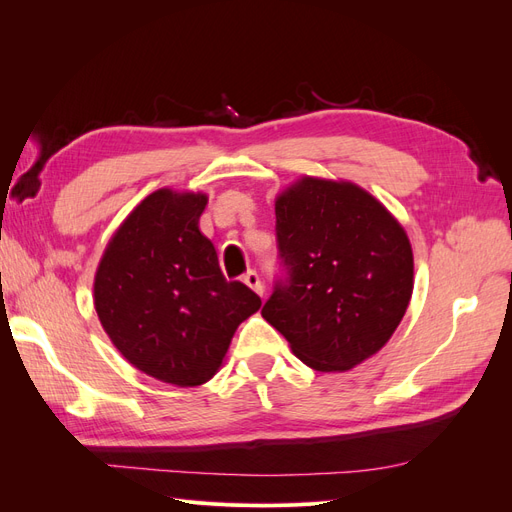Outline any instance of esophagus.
<instances>
[{
    "instance_id": "34e87169",
    "label": "esophagus",
    "mask_w": 512,
    "mask_h": 512,
    "mask_svg": "<svg viewBox=\"0 0 512 512\" xmlns=\"http://www.w3.org/2000/svg\"><path fill=\"white\" fill-rule=\"evenodd\" d=\"M243 282L250 286L256 294H260V297H262V294H265V286H262V280H260V275L256 271H247L243 275Z\"/></svg>"
}]
</instances>
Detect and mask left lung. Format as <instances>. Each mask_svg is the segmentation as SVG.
<instances>
[{
    "label": "left lung",
    "instance_id": "8db88e82",
    "mask_svg": "<svg viewBox=\"0 0 512 512\" xmlns=\"http://www.w3.org/2000/svg\"><path fill=\"white\" fill-rule=\"evenodd\" d=\"M284 280L262 307L299 359L346 371L389 342L414 286L406 230L350 181L303 177L275 200Z\"/></svg>",
    "mask_w": 512,
    "mask_h": 512
}]
</instances>
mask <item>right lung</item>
<instances>
[{"mask_svg":"<svg viewBox=\"0 0 512 512\" xmlns=\"http://www.w3.org/2000/svg\"><path fill=\"white\" fill-rule=\"evenodd\" d=\"M205 207L200 192L149 194L108 241L94 282L96 312L115 348L175 386L211 380L239 324L260 309L254 290L226 282L198 228Z\"/></svg>","mask_w":512,"mask_h":512,"instance_id":"1","label":"right lung"}]
</instances>
